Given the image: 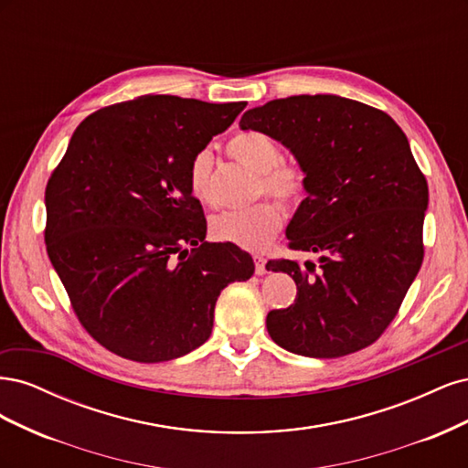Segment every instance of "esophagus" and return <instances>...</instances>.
I'll return each mask as SVG.
<instances>
[{
    "instance_id": "esophagus-1",
    "label": "esophagus",
    "mask_w": 468,
    "mask_h": 468,
    "mask_svg": "<svg viewBox=\"0 0 468 468\" xmlns=\"http://www.w3.org/2000/svg\"><path fill=\"white\" fill-rule=\"evenodd\" d=\"M253 263H256V275H263L267 271L263 256H253Z\"/></svg>"
}]
</instances>
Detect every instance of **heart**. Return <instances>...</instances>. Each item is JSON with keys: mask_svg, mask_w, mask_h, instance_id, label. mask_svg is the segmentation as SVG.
<instances>
[{"mask_svg": "<svg viewBox=\"0 0 468 468\" xmlns=\"http://www.w3.org/2000/svg\"><path fill=\"white\" fill-rule=\"evenodd\" d=\"M226 152L230 158L258 174L256 195H269L285 207H296L308 193L306 169L282 160V150L271 136L260 131L236 133ZM212 165L215 155L208 148L193 154L187 165V187L197 201H212ZM282 210L275 201H260L246 210H224L210 218V234L220 242L244 250H263L277 236Z\"/></svg>", "mask_w": 468, "mask_h": 468, "instance_id": "heart-1", "label": "heart"}]
</instances>
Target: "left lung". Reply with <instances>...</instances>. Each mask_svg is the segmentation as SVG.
<instances>
[{
	"label": "left lung",
	"instance_id": "left-lung-1",
	"mask_svg": "<svg viewBox=\"0 0 468 468\" xmlns=\"http://www.w3.org/2000/svg\"><path fill=\"white\" fill-rule=\"evenodd\" d=\"M239 126L285 144L308 176L287 226L289 250L320 263L269 260L296 282L267 314L275 344L332 359L369 347L399 314L423 261L428 181L385 111L337 95H292L244 112Z\"/></svg>",
	"mask_w": 468,
	"mask_h": 468
}]
</instances>
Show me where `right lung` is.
I'll use <instances>...</instances> for the list:
<instances>
[{
	"instance_id": "obj_1",
	"label": "right lung",
	"mask_w": 468,
	"mask_h": 468,
	"mask_svg": "<svg viewBox=\"0 0 468 468\" xmlns=\"http://www.w3.org/2000/svg\"><path fill=\"white\" fill-rule=\"evenodd\" d=\"M246 105L177 95L109 105L81 121L54 167L48 258L80 324L115 356H186L208 339L220 291L253 275L250 253L205 242V212L187 187L193 154Z\"/></svg>"
}]
</instances>
